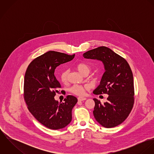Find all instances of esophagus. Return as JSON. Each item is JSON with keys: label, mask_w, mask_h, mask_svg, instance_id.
<instances>
[{"label": "esophagus", "mask_w": 154, "mask_h": 154, "mask_svg": "<svg viewBox=\"0 0 154 154\" xmlns=\"http://www.w3.org/2000/svg\"><path fill=\"white\" fill-rule=\"evenodd\" d=\"M78 100L79 101H82L86 100L87 98H85V97H79V98H78Z\"/></svg>", "instance_id": "esophagus-1"}]
</instances>
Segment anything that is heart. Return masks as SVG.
Returning <instances> with one entry per match:
<instances>
[{
  "label": "heart",
  "instance_id": "obj_1",
  "mask_svg": "<svg viewBox=\"0 0 154 154\" xmlns=\"http://www.w3.org/2000/svg\"><path fill=\"white\" fill-rule=\"evenodd\" d=\"M76 69L78 72L81 73L84 76H87L91 72V67L89 66L85 63H79L77 65ZM68 76H69V70H63L60 75L61 81L65 84L68 81ZM88 89L87 86H82L79 85H73L70 88V91L78 96H83L85 94L86 91Z\"/></svg>",
  "mask_w": 154,
  "mask_h": 154
}]
</instances>
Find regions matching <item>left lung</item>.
Instances as JSON below:
<instances>
[{
  "label": "left lung",
  "instance_id": "8db88e82",
  "mask_svg": "<svg viewBox=\"0 0 154 154\" xmlns=\"http://www.w3.org/2000/svg\"><path fill=\"white\" fill-rule=\"evenodd\" d=\"M85 59L101 61L105 69L100 85L93 93L109 95L107 101L101 103L94 98L93 114L103 127L111 128L123 122L134 104V84L132 70L128 62L109 48L101 46L84 53Z\"/></svg>",
  "mask_w": 154,
  "mask_h": 154
}]
</instances>
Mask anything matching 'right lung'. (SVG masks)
Listing matches in <instances>:
<instances>
[{"label": "right lung", "instance_id": "obj_1", "mask_svg": "<svg viewBox=\"0 0 154 154\" xmlns=\"http://www.w3.org/2000/svg\"><path fill=\"white\" fill-rule=\"evenodd\" d=\"M75 55L49 51L34 59L26 70L23 96L27 108L48 129H63L72 120V110L78 100L72 95H67L63 103L54 100L56 93L61 88L54 71L60 65L72 60Z\"/></svg>", "mask_w": 154, "mask_h": 154}]
</instances>
